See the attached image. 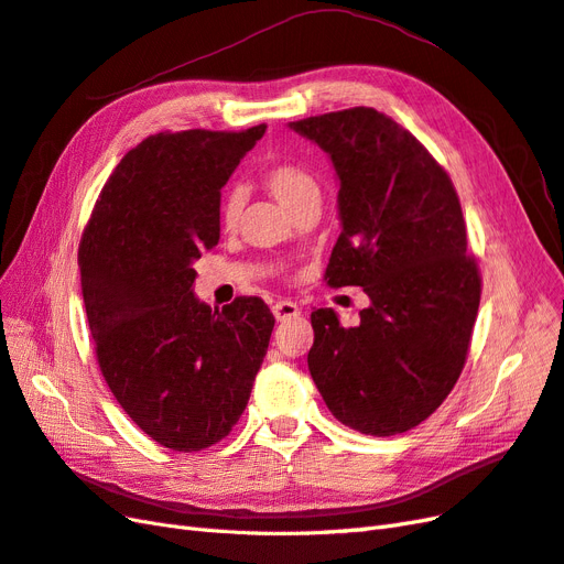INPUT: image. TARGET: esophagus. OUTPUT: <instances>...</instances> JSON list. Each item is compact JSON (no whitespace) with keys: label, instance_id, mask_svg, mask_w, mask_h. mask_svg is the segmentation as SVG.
Here are the masks:
<instances>
[{"label":"esophagus","instance_id":"34e87169","mask_svg":"<svg viewBox=\"0 0 564 564\" xmlns=\"http://www.w3.org/2000/svg\"><path fill=\"white\" fill-rule=\"evenodd\" d=\"M271 312H273V316H276V321H291V318H295V316H300V307L295 302H291V300H281V302H276L271 307Z\"/></svg>","mask_w":564,"mask_h":564}]
</instances>
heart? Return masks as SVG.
<instances>
[{
    "label": "heart",
    "instance_id": "1",
    "mask_svg": "<svg viewBox=\"0 0 564 564\" xmlns=\"http://www.w3.org/2000/svg\"><path fill=\"white\" fill-rule=\"evenodd\" d=\"M262 182L271 191V196L276 198L281 205H285L288 210L302 200L310 193H318V184L314 180V174L310 170H304L302 165L295 163H273L262 172ZM240 207H243V191L238 186H229L227 193H224L221 205H219V219L224 227H234Z\"/></svg>",
    "mask_w": 564,
    "mask_h": 564
}]
</instances>
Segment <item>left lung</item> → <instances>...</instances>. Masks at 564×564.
<instances>
[{
	"instance_id": "left-lung-1",
	"label": "left lung",
	"mask_w": 564,
	"mask_h": 564,
	"mask_svg": "<svg viewBox=\"0 0 564 564\" xmlns=\"http://www.w3.org/2000/svg\"><path fill=\"white\" fill-rule=\"evenodd\" d=\"M291 127L330 155L340 180L343 234L324 279L371 297L351 328L333 310L312 312L310 373L343 425L373 437L406 432L454 390L479 310L458 193L423 143L376 108Z\"/></svg>"
}]
</instances>
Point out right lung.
I'll return each mask as SVG.
<instances>
[{"label": "right lung", "mask_w": 564, "mask_h": 564, "mask_svg": "<svg viewBox=\"0 0 564 564\" xmlns=\"http://www.w3.org/2000/svg\"><path fill=\"white\" fill-rule=\"evenodd\" d=\"M264 132L143 139L108 176L79 240L96 361L124 413L172 452L227 437L276 324L260 297L210 310L193 295V262L219 243V191Z\"/></svg>", "instance_id": "right-lung-1"}]
</instances>
